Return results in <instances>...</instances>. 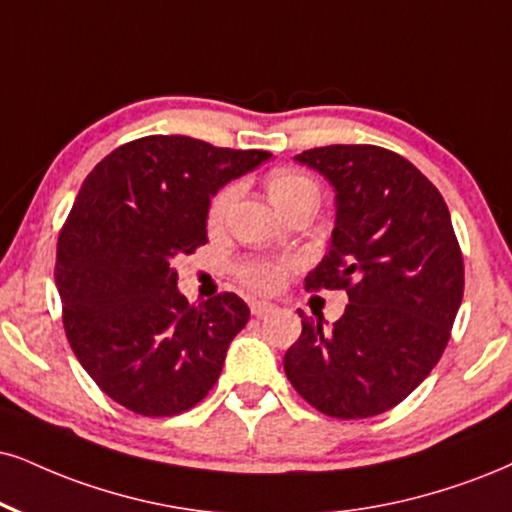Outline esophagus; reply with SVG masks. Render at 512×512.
<instances>
[{
  "label": "esophagus",
  "instance_id": "1",
  "mask_svg": "<svg viewBox=\"0 0 512 512\" xmlns=\"http://www.w3.org/2000/svg\"><path fill=\"white\" fill-rule=\"evenodd\" d=\"M251 313L256 315V318H263V315H268L270 311H275V304H270V301H263V299H256L251 301Z\"/></svg>",
  "mask_w": 512,
  "mask_h": 512
}]
</instances>
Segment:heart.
Wrapping results in <instances>:
<instances>
[{
  "instance_id": "heart-1",
  "label": "heart",
  "mask_w": 512,
  "mask_h": 512,
  "mask_svg": "<svg viewBox=\"0 0 512 512\" xmlns=\"http://www.w3.org/2000/svg\"><path fill=\"white\" fill-rule=\"evenodd\" d=\"M304 192H315L313 182L304 178V175L292 173V170H285V173H277L270 180V197H273L275 206L285 204L287 199L299 197ZM237 197L235 187H227L223 192L213 199L211 204V223H218V220L225 218L227 208L232 206V201ZM244 280L249 282L254 289H261V292H270L282 282V266H275V263H249V266L242 268Z\"/></svg>"
}]
</instances>
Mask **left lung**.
<instances>
[{"mask_svg":"<svg viewBox=\"0 0 512 512\" xmlns=\"http://www.w3.org/2000/svg\"><path fill=\"white\" fill-rule=\"evenodd\" d=\"M334 189L330 251L306 289H346L330 330L301 320L285 372L332 418L380 415L430 375L463 301V254L439 189L403 156L370 144H332L294 156Z\"/></svg>","mask_w":512,"mask_h":512,"instance_id":"left-lung-1","label":"left lung"}]
</instances>
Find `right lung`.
<instances>
[{"label": "right lung", "mask_w": 512, "mask_h": 512, "mask_svg": "<svg viewBox=\"0 0 512 512\" xmlns=\"http://www.w3.org/2000/svg\"><path fill=\"white\" fill-rule=\"evenodd\" d=\"M268 151L151 135L97 163L56 251L63 327L87 375L149 418L197 406L249 323L237 294L187 304L173 261L208 242L211 199Z\"/></svg>", "instance_id": "right-lung-1"}]
</instances>
